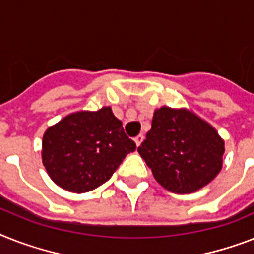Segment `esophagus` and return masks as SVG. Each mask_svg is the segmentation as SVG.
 <instances>
[{"label":"esophagus","instance_id":"obj_1","mask_svg":"<svg viewBox=\"0 0 254 254\" xmlns=\"http://www.w3.org/2000/svg\"><path fill=\"white\" fill-rule=\"evenodd\" d=\"M145 139V137H143V134H139V135H137V137L134 138V142H135V145L139 146L142 143V141Z\"/></svg>","mask_w":254,"mask_h":254}]
</instances>
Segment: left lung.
<instances>
[{"instance_id": "left-lung-1", "label": "left lung", "mask_w": 254, "mask_h": 254, "mask_svg": "<svg viewBox=\"0 0 254 254\" xmlns=\"http://www.w3.org/2000/svg\"><path fill=\"white\" fill-rule=\"evenodd\" d=\"M138 152L163 188L188 194L219 174L224 142L194 113L162 107L154 112L151 129Z\"/></svg>"}]
</instances>
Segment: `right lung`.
Listing matches in <instances>:
<instances>
[{"instance_id":"add662e5","label":"right lung","mask_w":254,"mask_h":254,"mask_svg":"<svg viewBox=\"0 0 254 254\" xmlns=\"http://www.w3.org/2000/svg\"><path fill=\"white\" fill-rule=\"evenodd\" d=\"M123 123L109 107L71 113L43 137V164L59 187L84 193L111 179L124 158L135 150Z\"/></svg>"}]
</instances>
